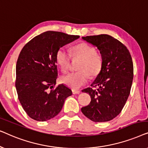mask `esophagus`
I'll return each instance as SVG.
<instances>
[{"mask_svg":"<svg viewBox=\"0 0 148 148\" xmlns=\"http://www.w3.org/2000/svg\"><path fill=\"white\" fill-rule=\"evenodd\" d=\"M72 92L73 94H79L80 93V91L76 90H72Z\"/></svg>","mask_w":148,"mask_h":148,"instance_id":"1","label":"esophagus"}]
</instances>
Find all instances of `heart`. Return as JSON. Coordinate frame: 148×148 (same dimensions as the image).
Listing matches in <instances>:
<instances>
[{
    "instance_id": "b5f03b06",
    "label": "heart",
    "mask_w": 148,
    "mask_h": 148,
    "mask_svg": "<svg viewBox=\"0 0 148 148\" xmlns=\"http://www.w3.org/2000/svg\"><path fill=\"white\" fill-rule=\"evenodd\" d=\"M71 56L80 58L77 64V72L70 73L60 77L62 84L72 89H78L88 82L89 75L96 77L102 71L103 57L96 52V48L86 42L79 44L72 48ZM56 62L62 72L65 73L70 67L71 56L63 48H60L56 53Z\"/></svg>"
}]
</instances>
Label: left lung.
Segmentation results:
<instances>
[{"instance_id":"left-lung-1","label":"left lung","mask_w":148,"mask_h":148,"mask_svg":"<svg viewBox=\"0 0 148 148\" xmlns=\"http://www.w3.org/2000/svg\"><path fill=\"white\" fill-rule=\"evenodd\" d=\"M96 46L103 57V66L91 86L82 90L91 102L82 108L85 116L94 122H107L120 114L130 94L133 64L130 52L118 40L107 34L82 37Z\"/></svg>"}]
</instances>
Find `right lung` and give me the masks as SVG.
I'll return each instance as SVG.
<instances>
[{"label":"right lung","instance_id":"right-lung-1","mask_svg":"<svg viewBox=\"0 0 148 148\" xmlns=\"http://www.w3.org/2000/svg\"><path fill=\"white\" fill-rule=\"evenodd\" d=\"M79 38L48 31L24 46L16 64L18 98L30 118L46 121L56 116L72 91L64 84L54 89L58 76L56 53L60 48Z\"/></svg>","mask_w":148,"mask_h":148}]
</instances>
